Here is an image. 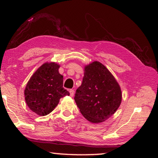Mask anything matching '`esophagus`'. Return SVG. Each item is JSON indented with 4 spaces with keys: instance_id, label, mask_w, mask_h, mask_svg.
I'll return each instance as SVG.
<instances>
[{
    "instance_id": "34e87169",
    "label": "esophagus",
    "mask_w": 158,
    "mask_h": 158,
    "mask_svg": "<svg viewBox=\"0 0 158 158\" xmlns=\"http://www.w3.org/2000/svg\"><path fill=\"white\" fill-rule=\"evenodd\" d=\"M69 94H70V96H71V97H73V96H74V90H73V89H70V90H69Z\"/></svg>"
}]
</instances>
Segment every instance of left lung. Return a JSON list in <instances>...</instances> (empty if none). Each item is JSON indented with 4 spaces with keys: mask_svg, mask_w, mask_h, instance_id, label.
Here are the masks:
<instances>
[{
    "mask_svg": "<svg viewBox=\"0 0 158 158\" xmlns=\"http://www.w3.org/2000/svg\"><path fill=\"white\" fill-rule=\"evenodd\" d=\"M74 100L85 119L99 123L118 109L122 100L121 87L103 64L94 61L85 66L82 84L76 90Z\"/></svg>",
    "mask_w": 158,
    "mask_h": 158,
    "instance_id": "obj_1",
    "label": "left lung"
}]
</instances>
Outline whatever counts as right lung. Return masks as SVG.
Masks as SVG:
<instances>
[{"label": "right lung", "mask_w": 158, "mask_h": 158, "mask_svg": "<svg viewBox=\"0 0 158 158\" xmlns=\"http://www.w3.org/2000/svg\"><path fill=\"white\" fill-rule=\"evenodd\" d=\"M60 65L54 62L45 63L29 79L24 90L25 100L31 111L39 116L50 114L61 98L69 93L63 87V77Z\"/></svg>", "instance_id": "1"}]
</instances>
